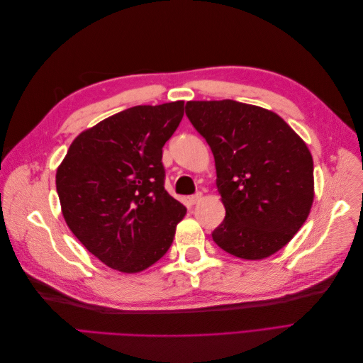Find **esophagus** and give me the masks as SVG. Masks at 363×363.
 Returning a JSON list of instances; mask_svg holds the SVG:
<instances>
[{"mask_svg":"<svg viewBox=\"0 0 363 363\" xmlns=\"http://www.w3.org/2000/svg\"><path fill=\"white\" fill-rule=\"evenodd\" d=\"M201 200H203V194H201V192L189 196V203H191V204H196V203H200Z\"/></svg>","mask_w":363,"mask_h":363,"instance_id":"34e87169","label":"esophagus"}]
</instances>
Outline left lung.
Segmentation results:
<instances>
[{"label":"left lung","instance_id":"8db88e82","mask_svg":"<svg viewBox=\"0 0 363 363\" xmlns=\"http://www.w3.org/2000/svg\"><path fill=\"white\" fill-rule=\"evenodd\" d=\"M188 115L211 147L225 207L212 233L218 247L247 260L291 242L311 213L313 160L306 142L268 108L233 100L188 101Z\"/></svg>","mask_w":363,"mask_h":363}]
</instances>
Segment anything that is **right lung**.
Here are the masks:
<instances>
[{"mask_svg":"<svg viewBox=\"0 0 363 363\" xmlns=\"http://www.w3.org/2000/svg\"><path fill=\"white\" fill-rule=\"evenodd\" d=\"M183 113L184 101L130 107L82 131L59 164L65 223L108 268L140 272L172 244L186 207L163 188L162 148Z\"/></svg>","mask_w":363,"mask_h":363,"instance_id":"add662e5","label":"right lung"}]
</instances>
